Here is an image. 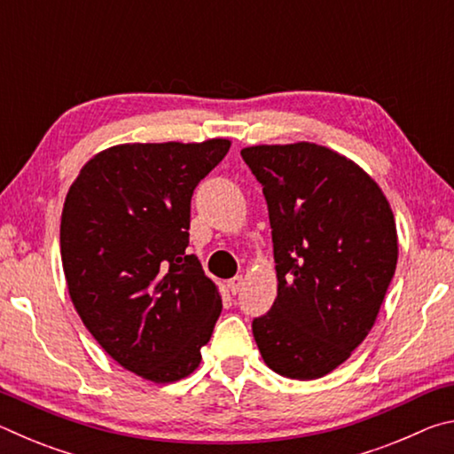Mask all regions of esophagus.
Segmentation results:
<instances>
[{
  "instance_id": "esophagus-1",
  "label": "esophagus",
  "mask_w": 454,
  "mask_h": 454,
  "mask_svg": "<svg viewBox=\"0 0 454 454\" xmlns=\"http://www.w3.org/2000/svg\"><path fill=\"white\" fill-rule=\"evenodd\" d=\"M242 276H234V278H230L228 280V290L232 292V294H236L238 290H240V286H242Z\"/></svg>"
}]
</instances>
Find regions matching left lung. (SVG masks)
Here are the masks:
<instances>
[{
  "label": "left lung",
  "instance_id": "8db88e82",
  "mask_svg": "<svg viewBox=\"0 0 454 454\" xmlns=\"http://www.w3.org/2000/svg\"><path fill=\"white\" fill-rule=\"evenodd\" d=\"M270 216L278 296L252 333L268 368L322 379L379 317L398 260L395 214L363 168L326 145L244 148Z\"/></svg>",
  "mask_w": 454,
  "mask_h": 454
}]
</instances>
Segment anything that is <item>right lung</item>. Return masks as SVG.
Here are the masks:
<instances>
[{
	"label": "right lung",
	"mask_w": 454,
	"mask_h": 454,
	"mask_svg": "<svg viewBox=\"0 0 454 454\" xmlns=\"http://www.w3.org/2000/svg\"><path fill=\"white\" fill-rule=\"evenodd\" d=\"M228 150L226 137L112 145L88 160L61 210L74 309L120 366L156 384L196 371L222 312L186 248L192 194Z\"/></svg>",
	"instance_id": "1"
}]
</instances>
